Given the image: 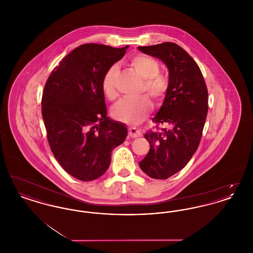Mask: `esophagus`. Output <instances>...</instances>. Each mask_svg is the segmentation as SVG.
Wrapping results in <instances>:
<instances>
[{"instance_id": "34e87169", "label": "esophagus", "mask_w": 253, "mask_h": 253, "mask_svg": "<svg viewBox=\"0 0 253 253\" xmlns=\"http://www.w3.org/2000/svg\"><path fill=\"white\" fill-rule=\"evenodd\" d=\"M128 132H129V136L130 137H132V138H135V137H139L140 135H141V132L140 131L138 130V129H136V128H134V127H131V128H129L128 129Z\"/></svg>"}]
</instances>
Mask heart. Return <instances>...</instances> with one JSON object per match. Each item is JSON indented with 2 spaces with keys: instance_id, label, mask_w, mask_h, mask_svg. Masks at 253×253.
<instances>
[{
  "instance_id": "obj_1",
  "label": "heart",
  "mask_w": 253,
  "mask_h": 253,
  "mask_svg": "<svg viewBox=\"0 0 253 253\" xmlns=\"http://www.w3.org/2000/svg\"><path fill=\"white\" fill-rule=\"evenodd\" d=\"M130 65L142 79L141 93H147L154 100H162L168 91L167 78L159 72L160 65L156 59L144 54H137L129 60ZM119 68L114 65L110 67L102 79V91L109 99L117 97L116 82L119 77ZM152 109L149 96L143 95L136 98H123L112 109L113 117L118 121L136 123L141 121Z\"/></svg>"
}]
</instances>
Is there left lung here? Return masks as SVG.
<instances>
[{
  "label": "left lung",
  "mask_w": 253,
  "mask_h": 253,
  "mask_svg": "<svg viewBox=\"0 0 253 253\" xmlns=\"http://www.w3.org/2000/svg\"><path fill=\"white\" fill-rule=\"evenodd\" d=\"M138 49L169 69L168 91L153 119L167 128L145 133L150 151L139 162L150 177L167 179L188 164L199 146L209 109L208 88L195 60L178 44L167 42Z\"/></svg>",
  "instance_id": "1"
}]
</instances>
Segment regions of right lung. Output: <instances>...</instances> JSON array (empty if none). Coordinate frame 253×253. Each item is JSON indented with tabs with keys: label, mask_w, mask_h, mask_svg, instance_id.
I'll list each match as a JSON object with an SVG mask.
<instances>
[{
	"label": "right lung",
	"mask_w": 253,
	"mask_h": 253,
	"mask_svg": "<svg viewBox=\"0 0 253 253\" xmlns=\"http://www.w3.org/2000/svg\"><path fill=\"white\" fill-rule=\"evenodd\" d=\"M128 47L83 44L60 60L44 85L42 115L50 149L79 180L101 176L110 166L111 152L127 136L123 123L106 117L101 83Z\"/></svg>",
	"instance_id": "obj_1"
}]
</instances>
